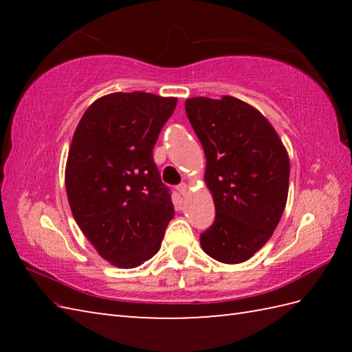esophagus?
Listing matches in <instances>:
<instances>
[{
    "label": "esophagus",
    "mask_w": 352,
    "mask_h": 352,
    "mask_svg": "<svg viewBox=\"0 0 352 352\" xmlns=\"http://www.w3.org/2000/svg\"><path fill=\"white\" fill-rule=\"evenodd\" d=\"M177 190H178V193H180L182 197H186V195H188V193H189V186L183 183V184L178 186Z\"/></svg>",
    "instance_id": "obj_1"
}]
</instances>
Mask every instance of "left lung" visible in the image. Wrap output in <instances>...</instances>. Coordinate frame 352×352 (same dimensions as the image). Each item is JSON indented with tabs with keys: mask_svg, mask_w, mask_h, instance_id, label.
<instances>
[{
	"mask_svg": "<svg viewBox=\"0 0 352 352\" xmlns=\"http://www.w3.org/2000/svg\"><path fill=\"white\" fill-rule=\"evenodd\" d=\"M192 129L204 148V182L216 218L201 234L212 258L237 265L274 234L287 203L290 162L272 124L234 96L186 100Z\"/></svg>",
	"mask_w": 352,
	"mask_h": 352,
	"instance_id": "obj_1",
	"label": "left lung"
}]
</instances>
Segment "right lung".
Segmentation results:
<instances>
[{
    "label": "right lung",
    "instance_id": "add662e5",
    "mask_svg": "<svg viewBox=\"0 0 352 352\" xmlns=\"http://www.w3.org/2000/svg\"><path fill=\"white\" fill-rule=\"evenodd\" d=\"M177 101L146 92L104 95L74 131L65 168L71 212L96 252L116 267L155 256L174 218L153 148Z\"/></svg>",
    "mask_w": 352,
    "mask_h": 352
}]
</instances>
